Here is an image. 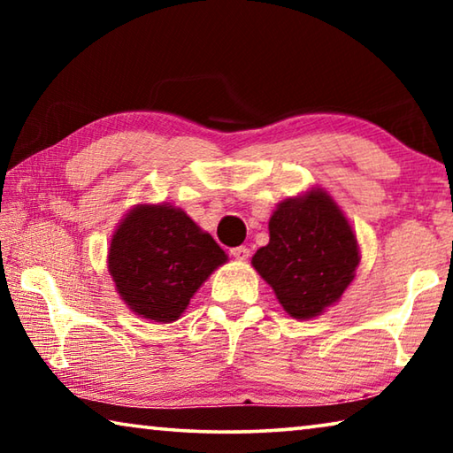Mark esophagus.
<instances>
[{"label": "esophagus", "mask_w": 453, "mask_h": 453, "mask_svg": "<svg viewBox=\"0 0 453 453\" xmlns=\"http://www.w3.org/2000/svg\"><path fill=\"white\" fill-rule=\"evenodd\" d=\"M229 254H232L235 259H248L250 256V250L245 248V245H237V248L229 250Z\"/></svg>", "instance_id": "obj_1"}]
</instances>
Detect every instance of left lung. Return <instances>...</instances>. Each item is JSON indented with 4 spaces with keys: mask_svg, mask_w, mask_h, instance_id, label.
Listing matches in <instances>:
<instances>
[{
    "mask_svg": "<svg viewBox=\"0 0 453 453\" xmlns=\"http://www.w3.org/2000/svg\"><path fill=\"white\" fill-rule=\"evenodd\" d=\"M357 262L348 219L319 189L280 203L270 219V243L251 259L283 310L297 319L319 316L340 300Z\"/></svg>",
    "mask_w": 453,
    "mask_h": 453,
    "instance_id": "left-lung-1",
    "label": "left lung"
}]
</instances>
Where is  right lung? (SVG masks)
I'll return each instance as SVG.
<instances>
[{
  "label": "right lung",
  "mask_w": 453,
  "mask_h": 453,
  "mask_svg": "<svg viewBox=\"0 0 453 453\" xmlns=\"http://www.w3.org/2000/svg\"><path fill=\"white\" fill-rule=\"evenodd\" d=\"M226 251L172 205H137L121 221L110 248V273L121 300L137 316L175 321Z\"/></svg>",
  "instance_id": "obj_1"
}]
</instances>
